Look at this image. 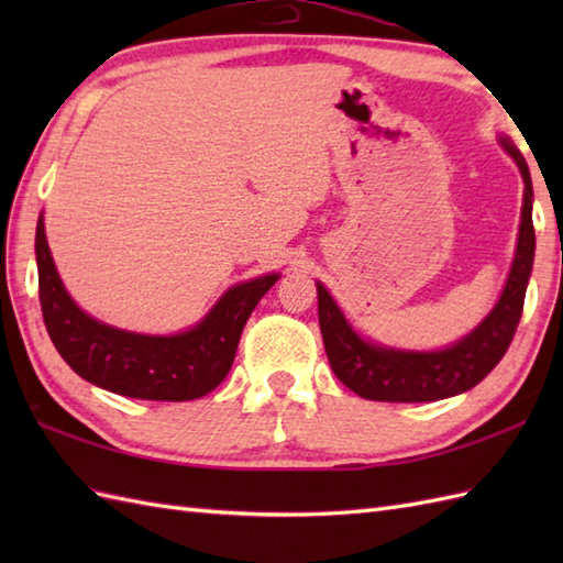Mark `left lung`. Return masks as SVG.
<instances>
[{
  "label": "left lung",
  "mask_w": 563,
  "mask_h": 563,
  "mask_svg": "<svg viewBox=\"0 0 563 563\" xmlns=\"http://www.w3.org/2000/svg\"><path fill=\"white\" fill-rule=\"evenodd\" d=\"M500 145L516 159L525 181L522 220L516 258L496 307L479 327L445 351H394L357 336L324 285L317 283L319 329L327 357L345 387L373 401H438L479 385L492 373L516 336L522 317L525 290L534 261L532 181L522 154L508 137Z\"/></svg>",
  "instance_id": "obj_1"
}]
</instances>
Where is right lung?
Returning <instances> with one entry per match:
<instances>
[{"instance_id": "right-lung-1", "label": "right lung", "mask_w": 563, "mask_h": 563, "mask_svg": "<svg viewBox=\"0 0 563 563\" xmlns=\"http://www.w3.org/2000/svg\"><path fill=\"white\" fill-rule=\"evenodd\" d=\"M38 295L45 329L65 363L91 385L150 401L206 397L230 373L246 319L278 273L227 290L198 327L174 336H145L84 314L67 295L47 249L43 214L35 227Z\"/></svg>"}]
</instances>
